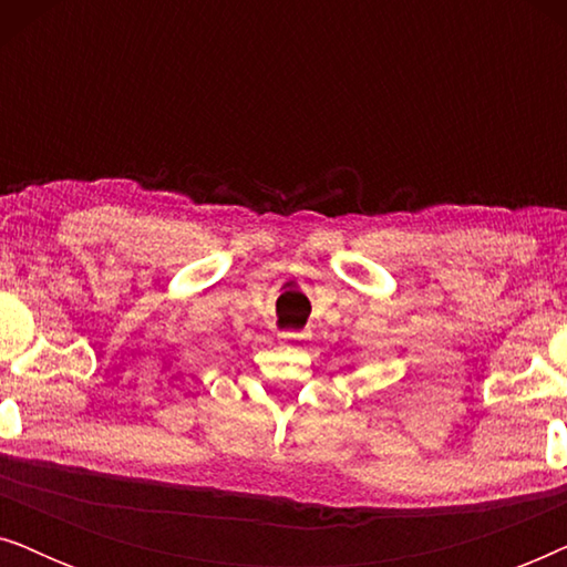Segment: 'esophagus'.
<instances>
[{"label":"esophagus","instance_id":"obj_1","mask_svg":"<svg viewBox=\"0 0 567 567\" xmlns=\"http://www.w3.org/2000/svg\"><path fill=\"white\" fill-rule=\"evenodd\" d=\"M281 338L284 340H305L307 332L305 330H286V332H281Z\"/></svg>","mask_w":567,"mask_h":567}]
</instances>
